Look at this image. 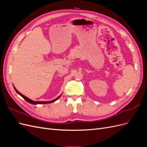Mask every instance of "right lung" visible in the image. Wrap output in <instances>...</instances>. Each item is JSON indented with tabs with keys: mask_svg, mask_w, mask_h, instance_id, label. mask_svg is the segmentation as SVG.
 <instances>
[{
	"mask_svg": "<svg viewBox=\"0 0 147 147\" xmlns=\"http://www.w3.org/2000/svg\"><path fill=\"white\" fill-rule=\"evenodd\" d=\"M14 88H15V91H16V92L18 93V94H20L21 96H22L23 97V98L27 101L28 102H29V103H30V104H50V103H51V102H55V100H56L57 99H58L59 98V97L61 96H59L58 97H57L56 99H54V100H51V101H48V102H42V101H34V100H30V99H29V98H28L27 97H26L25 96H24V95H23L21 94V93H20L19 91H18L17 90H16V89L14 87Z\"/></svg>",
	"mask_w": 147,
	"mask_h": 147,
	"instance_id": "1",
	"label": "right lung"
}]
</instances>
